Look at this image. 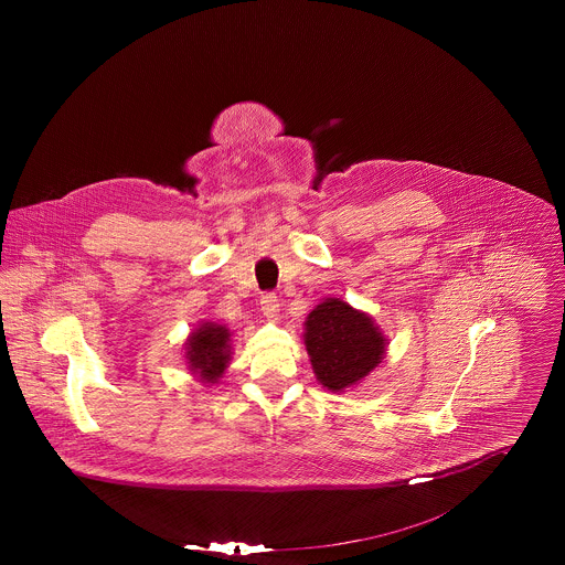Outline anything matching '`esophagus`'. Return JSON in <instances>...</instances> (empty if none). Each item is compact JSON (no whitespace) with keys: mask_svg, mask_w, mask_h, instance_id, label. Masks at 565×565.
Returning <instances> with one entry per match:
<instances>
[{"mask_svg":"<svg viewBox=\"0 0 565 565\" xmlns=\"http://www.w3.org/2000/svg\"><path fill=\"white\" fill-rule=\"evenodd\" d=\"M260 311H263V316H265L269 322H276L278 316H280V302H278V298H276L274 294H265V296L260 298Z\"/></svg>","mask_w":565,"mask_h":565,"instance_id":"34e87169","label":"esophagus"}]
</instances>
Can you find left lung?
Returning <instances> with one entry per match:
<instances>
[{"label":"left lung","mask_w":565,"mask_h":565,"mask_svg":"<svg viewBox=\"0 0 565 565\" xmlns=\"http://www.w3.org/2000/svg\"><path fill=\"white\" fill-rule=\"evenodd\" d=\"M305 343L318 381L334 394L361 383L387 348L374 320L339 298H326L309 313Z\"/></svg>","instance_id":"8db88e82"}]
</instances>
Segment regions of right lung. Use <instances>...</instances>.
<instances>
[{
    "instance_id": "1",
    "label": "right lung",
    "mask_w": 565,
    "mask_h": 565,
    "mask_svg": "<svg viewBox=\"0 0 565 565\" xmlns=\"http://www.w3.org/2000/svg\"><path fill=\"white\" fill-rule=\"evenodd\" d=\"M184 348L189 370L204 383H217L231 361V330L222 323L204 322L189 334Z\"/></svg>"
}]
</instances>
